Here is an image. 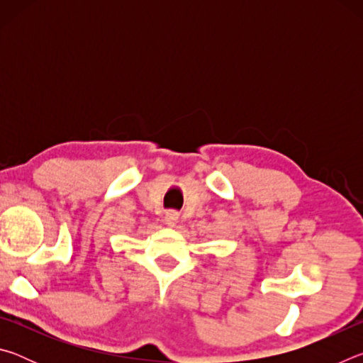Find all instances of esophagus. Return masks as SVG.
<instances>
[{
  "label": "esophagus",
  "mask_w": 363,
  "mask_h": 363,
  "mask_svg": "<svg viewBox=\"0 0 363 363\" xmlns=\"http://www.w3.org/2000/svg\"><path fill=\"white\" fill-rule=\"evenodd\" d=\"M177 218H179V214H177L174 210H171L167 213V216H164V223L168 225H174L177 223Z\"/></svg>",
  "instance_id": "obj_1"
}]
</instances>
